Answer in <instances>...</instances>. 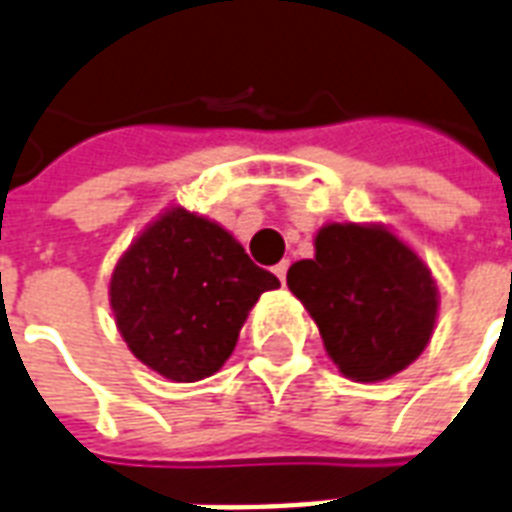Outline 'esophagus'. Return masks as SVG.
I'll use <instances>...</instances> for the list:
<instances>
[{
    "label": "esophagus",
    "instance_id": "esophagus-1",
    "mask_svg": "<svg viewBox=\"0 0 512 512\" xmlns=\"http://www.w3.org/2000/svg\"><path fill=\"white\" fill-rule=\"evenodd\" d=\"M287 271H290V260H282V263L273 268V273L279 276V282H282V284L287 282Z\"/></svg>",
    "mask_w": 512,
    "mask_h": 512
}]
</instances>
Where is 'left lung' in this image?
<instances>
[{"instance_id":"8db88e82","label":"left lung","mask_w":512,"mask_h":512,"mask_svg":"<svg viewBox=\"0 0 512 512\" xmlns=\"http://www.w3.org/2000/svg\"><path fill=\"white\" fill-rule=\"evenodd\" d=\"M314 260L287 271V287L317 322L330 360L362 384L405 370L432 338L438 284L416 252L384 225L333 222Z\"/></svg>"}]
</instances>
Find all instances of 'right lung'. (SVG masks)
I'll use <instances>...</instances> for the list:
<instances>
[{"label":"right lung","instance_id":"obj_1","mask_svg":"<svg viewBox=\"0 0 512 512\" xmlns=\"http://www.w3.org/2000/svg\"><path fill=\"white\" fill-rule=\"evenodd\" d=\"M276 287L228 230L171 206L117 260L109 303L136 360L190 384L225 365L249 308Z\"/></svg>","mask_w":512,"mask_h":512}]
</instances>
